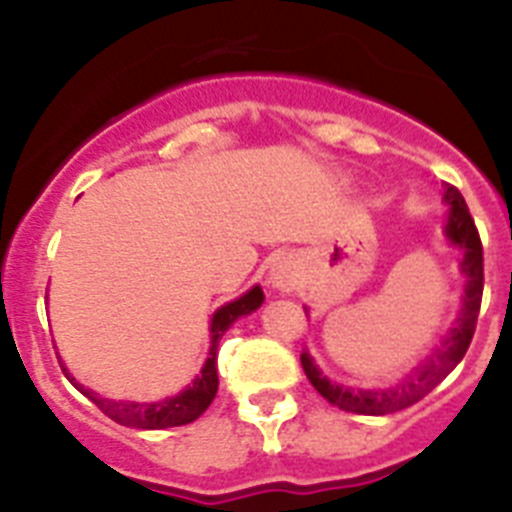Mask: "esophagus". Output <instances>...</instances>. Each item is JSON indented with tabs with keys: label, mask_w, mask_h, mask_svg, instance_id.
Wrapping results in <instances>:
<instances>
[{
	"label": "esophagus",
	"mask_w": 512,
	"mask_h": 512,
	"mask_svg": "<svg viewBox=\"0 0 512 512\" xmlns=\"http://www.w3.org/2000/svg\"><path fill=\"white\" fill-rule=\"evenodd\" d=\"M269 279H271V287H274V289L289 292V289L295 287L297 274H295V269H292V264H287V261H284V264H277L274 269H271Z\"/></svg>",
	"instance_id": "1"
}]
</instances>
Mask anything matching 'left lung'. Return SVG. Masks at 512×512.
Returning a JSON list of instances; mask_svg holds the SVG:
<instances>
[{
    "label": "left lung",
    "mask_w": 512,
    "mask_h": 512,
    "mask_svg": "<svg viewBox=\"0 0 512 512\" xmlns=\"http://www.w3.org/2000/svg\"><path fill=\"white\" fill-rule=\"evenodd\" d=\"M443 200L449 205V223H446V235L454 246L464 251L461 259V271L467 274V287L461 297V312L456 318V325L449 330V336L441 341V348H436L420 366H415L408 377L402 379L395 387L387 390H354L343 384L330 382L323 377L312 356L302 351L300 361L305 369L307 379L330 405L356 415H390L397 410H405L423 400L428 392L436 387L441 379L454 372V366L464 359L469 343H472L474 328H477L479 305H482V287H485V259H482V241H479L477 225H474L469 207L461 197V192L451 184H443Z\"/></svg>",
    "instance_id": "obj_1"
}]
</instances>
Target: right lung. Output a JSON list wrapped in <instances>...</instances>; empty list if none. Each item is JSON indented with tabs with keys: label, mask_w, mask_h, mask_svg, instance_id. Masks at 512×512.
<instances>
[{
	"label": "right lung",
	"mask_w": 512,
	"mask_h": 512,
	"mask_svg": "<svg viewBox=\"0 0 512 512\" xmlns=\"http://www.w3.org/2000/svg\"><path fill=\"white\" fill-rule=\"evenodd\" d=\"M261 302H264V292H261V287H253L248 289L243 297L220 307L210 320V356H207L205 366H202L200 377L194 379L184 392H179V395L174 397H166V400L161 402L107 400V397H99L97 392L81 387V384L71 377L66 366H61V369L76 390H79L81 395H87L89 400H92L107 418L115 420V423L128 425V428H143V431H158V428L187 425L192 423V420L200 418V415L210 408V402L215 400L217 395V343H220V338L225 336V330H228L235 320L241 318V315H248V312H253L256 307H261Z\"/></svg>",
	"instance_id": "obj_1"
}]
</instances>
